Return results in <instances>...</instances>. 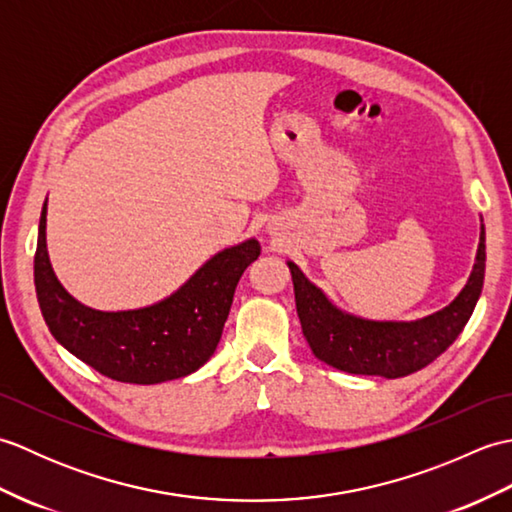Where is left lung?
<instances>
[{"label":"left lung","instance_id":"8db88e82","mask_svg":"<svg viewBox=\"0 0 512 512\" xmlns=\"http://www.w3.org/2000/svg\"><path fill=\"white\" fill-rule=\"evenodd\" d=\"M484 224L469 284L447 308L420 321H365L341 312L301 270L288 262L297 314L319 361L347 374L400 378L418 372L447 350L469 323L480 299L486 268Z\"/></svg>","mask_w":512,"mask_h":512}]
</instances>
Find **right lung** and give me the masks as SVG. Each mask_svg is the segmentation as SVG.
I'll list each match as a JSON object with an SVG mask.
<instances>
[{
    "instance_id": "1",
    "label": "right lung",
    "mask_w": 512,
    "mask_h": 512,
    "mask_svg": "<svg viewBox=\"0 0 512 512\" xmlns=\"http://www.w3.org/2000/svg\"><path fill=\"white\" fill-rule=\"evenodd\" d=\"M46 204L35 253L37 301L65 350L118 383L154 385L182 378L213 356L239 277L262 253L257 239L211 257L187 284L154 306L123 312L92 310L68 295L48 259Z\"/></svg>"
}]
</instances>
